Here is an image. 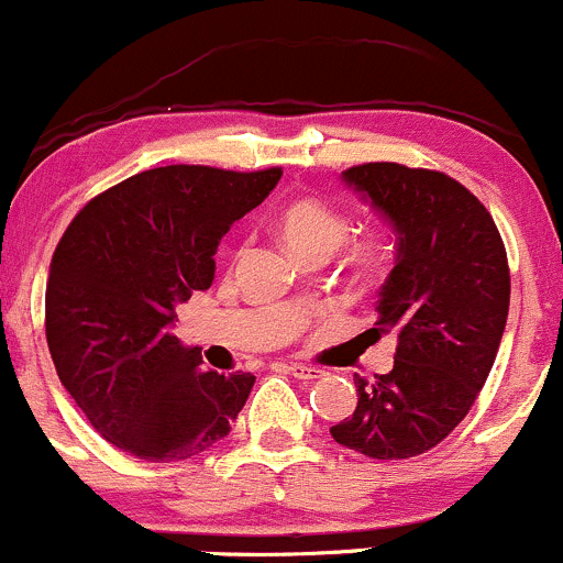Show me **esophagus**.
Segmentation results:
<instances>
[{
	"label": "esophagus",
	"instance_id": "esophagus-1",
	"mask_svg": "<svg viewBox=\"0 0 563 563\" xmlns=\"http://www.w3.org/2000/svg\"><path fill=\"white\" fill-rule=\"evenodd\" d=\"M287 371L292 373V376L298 380H317V378L324 376V371H319V367H313V365H303V362H292Z\"/></svg>",
	"mask_w": 563,
	"mask_h": 563
}]
</instances>
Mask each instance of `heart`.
Listing matches in <instances>:
<instances>
[{"mask_svg": "<svg viewBox=\"0 0 563 563\" xmlns=\"http://www.w3.org/2000/svg\"><path fill=\"white\" fill-rule=\"evenodd\" d=\"M276 231H279L282 244L295 257H330V252H335L349 235V217L317 198H295L282 209ZM384 263L386 244L380 239H365L352 250V265L362 274H376Z\"/></svg>", "mask_w": 563, "mask_h": 563, "instance_id": "1", "label": "heart"}]
</instances>
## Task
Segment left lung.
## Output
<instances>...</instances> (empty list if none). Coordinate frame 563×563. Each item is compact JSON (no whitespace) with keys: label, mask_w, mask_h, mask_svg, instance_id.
I'll list each match as a JSON object with an SVG mask.
<instances>
[{"label":"left lung","mask_w":563,"mask_h":563,"mask_svg":"<svg viewBox=\"0 0 563 563\" xmlns=\"http://www.w3.org/2000/svg\"><path fill=\"white\" fill-rule=\"evenodd\" d=\"M341 179L395 235L367 335H395L397 354L386 376H354L356 410L330 434L371 459L419 456L467 416L497 360L510 308L505 244L486 207L440 172L365 163Z\"/></svg>","instance_id":"obj_1"}]
</instances>
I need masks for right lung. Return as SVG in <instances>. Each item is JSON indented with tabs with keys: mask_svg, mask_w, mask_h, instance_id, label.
I'll return each instance as SVG.
<instances>
[{
	"mask_svg": "<svg viewBox=\"0 0 563 563\" xmlns=\"http://www.w3.org/2000/svg\"><path fill=\"white\" fill-rule=\"evenodd\" d=\"M279 179L282 168H150L66 228L47 276V349L71 400L120 451L177 462L231 432L255 376L203 371L201 352L172 335L174 311L211 287L222 235Z\"/></svg>",
	"mask_w": 563,
	"mask_h": 563,
	"instance_id": "obj_1",
	"label": "right lung"
}]
</instances>
